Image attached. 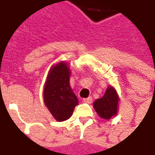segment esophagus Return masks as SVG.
<instances>
[{
	"label": "esophagus",
	"instance_id": "1",
	"mask_svg": "<svg viewBox=\"0 0 155 155\" xmlns=\"http://www.w3.org/2000/svg\"><path fill=\"white\" fill-rule=\"evenodd\" d=\"M83 102L84 103H86V104H91L92 103V97H89L87 98L83 99Z\"/></svg>",
	"mask_w": 155,
	"mask_h": 155
}]
</instances>
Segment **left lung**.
I'll return each mask as SVG.
<instances>
[{
  "label": "left lung",
  "mask_w": 155,
  "mask_h": 155,
  "mask_svg": "<svg viewBox=\"0 0 155 155\" xmlns=\"http://www.w3.org/2000/svg\"><path fill=\"white\" fill-rule=\"evenodd\" d=\"M119 102L120 97L116 88L112 85H109L104 96L94 102L93 108L101 118L104 120H110L117 115L119 110Z\"/></svg>",
  "instance_id": "8db88e82"
}]
</instances>
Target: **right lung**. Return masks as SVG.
Segmentation results:
<instances>
[{"label": "right lung", "instance_id": "obj_1", "mask_svg": "<svg viewBox=\"0 0 155 155\" xmlns=\"http://www.w3.org/2000/svg\"><path fill=\"white\" fill-rule=\"evenodd\" d=\"M70 77L68 63L59 61L51 66L44 84V103L58 122L68 120L78 104V99L70 85Z\"/></svg>", "mask_w": 155, "mask_h": 155}]
</instances>
